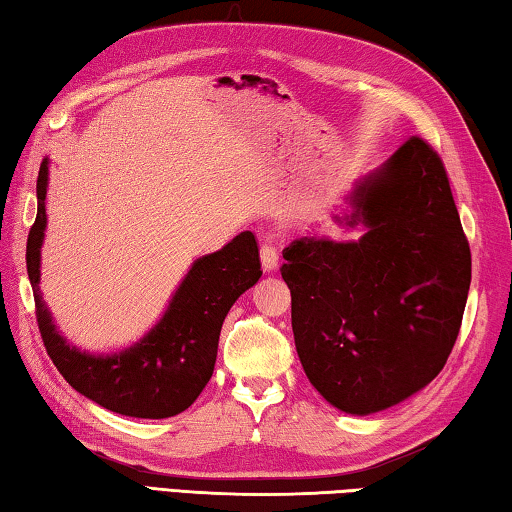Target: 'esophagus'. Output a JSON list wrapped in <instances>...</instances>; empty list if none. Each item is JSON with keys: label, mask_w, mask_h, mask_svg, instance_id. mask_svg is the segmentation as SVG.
<instances>
[{"label": "esophagus", "mask_w": 512, "mask_h": 512, "mask_svg": "<svg viewBox=\"0 0 512 512\" xmlns=\"http://www.w3.org/2000/svg\"><path fill=\"white\" fill-rule=\"evenodd\" d=\"M259 257H262L264 271H275L277 262H280V253H277V248L273 244H264L262 250H259Z\"/></svg>", "instance_id": "34e87169"}]
</instances>
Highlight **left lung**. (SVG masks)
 Instances as JSON below:
<instances>
[{"mask_svg": "<svg viewBox=\"0 0 512 512\" xmlns=\"http://www.w3.org/2000/svg\"><path fill=\"white\" fill-rule=\"evenodd\" d=\"M358 241L282 250L295 349L311 385L349 414L405 401L448 362L470 288V244L439 152L421 136L358 185Z\"/></svg>", "mask_w": 512, "mask_h": 512, "instance_id": "obj_1", "label": "left lung"}]
</instances>
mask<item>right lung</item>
<instances>
[{"label":"right lung","mask_w":512,"mask_h":512,"mask_svg":"<svg viewBox=\"0 0 512 512\" xmlns=\"http://www.w3.org/2000/svg\"><path fill=\"white\" fill-rule=\"evenodd\" d=\"M46 161L37 174V217L26 241V268L42 342L64 380L107 410L136 418L176 416L197 401L215 369L221 324L237 297L262 277L253 232L194 262L163 320L118 356H89L67 345L40 295V246L46 228Z\"/></svg>","instance_id":"obj_1"}]
</instances>
